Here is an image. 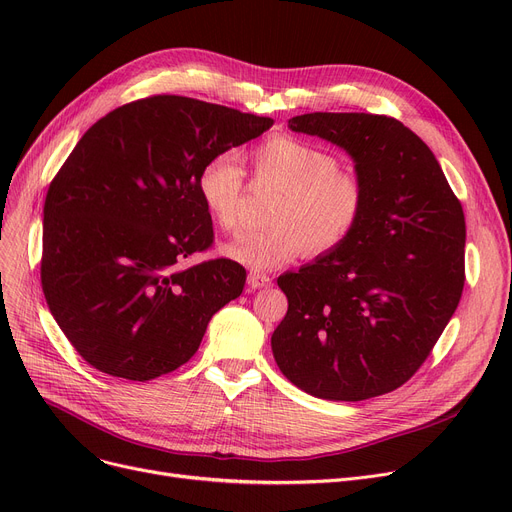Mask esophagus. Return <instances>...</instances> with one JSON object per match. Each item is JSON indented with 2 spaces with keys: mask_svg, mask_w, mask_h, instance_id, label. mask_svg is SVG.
I'll return each instance as SVG.
<instances>
[{
  "mask_svg": "<svg viewBox=\"0 0 512 512\" xmlns=\"http://www.w3.org/2000/svg\"><path fill=\"white\" fill-rule=\"evenodd\" d=\"M247 284L251 290H257V288H267L272 284V278L265 276V274H259V272H249V278H247Z\"/></svg>",
  "mask_w": 512,
  "mask_h": 512,
  "instance_id": "obj_1",
  "label": "esophagus"
}]
</instances>
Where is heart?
<instances>
[{
  "label": "heart",
  "instance_id": "obj_1",
  "mask_svg": "<svg viewBox=\"0 0 512 512\" xmlns=\"http://www.w3.org/2000/svg\"><path fill=\"white\" fill-rule=\"evenodd\" d=\"M261 182L280 188L270 228L240 230L222 251L253 270H272L309 253L328 255L355 232L365 211V184L338 168L330 151L276 134L253 149ZM245 172L234 153L209 157L197 178V193L209 218L222 230L236 224Z\"/></svg>",
  "mask_w": 512,
  "mask_h": 512
}]
</instances>
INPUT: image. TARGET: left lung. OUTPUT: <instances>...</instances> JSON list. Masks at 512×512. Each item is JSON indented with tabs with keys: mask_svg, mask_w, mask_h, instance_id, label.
<instances>
[{
	"mask_svg": "<svg viewBox=\"0 0 512 512\" xmlns=\"http://www.w3.org/2000/svg\"><path fill=\"white\" fill-rule=\"evenodd\" d=\"M294 132L342 147L365 184L344 245L278 286L272 334L286 378L311 396L357 402L400 388L432 353L465 286V213L434 153L396 118L313 112Z\"/></svg>",
	"mask_w": 512,
	"mask_h": 512,
	"instance_id": "1",
	"label": "left lung"
}]
</instances>
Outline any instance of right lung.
<instances>
[{
    "label": "right lung",
    "mask_w": 512,
    "mask_h": 512,
    "mask_svg": "<svg viewBox=\"0 0 512 512\" xmlns=\"http://www.w3.org/2000/svg\"><path fill=\"white\" fill-rule=\"evenodd\" d=\"M272 118L180 95L97 120L51 180L41 286L76 353L132 382L191 359L209 319L245 288L232 259L186 265L213 242L197 178L205 161L270 130Z\"/></svg>",
    "instance_id": "add662e5"
}]
</instances>
